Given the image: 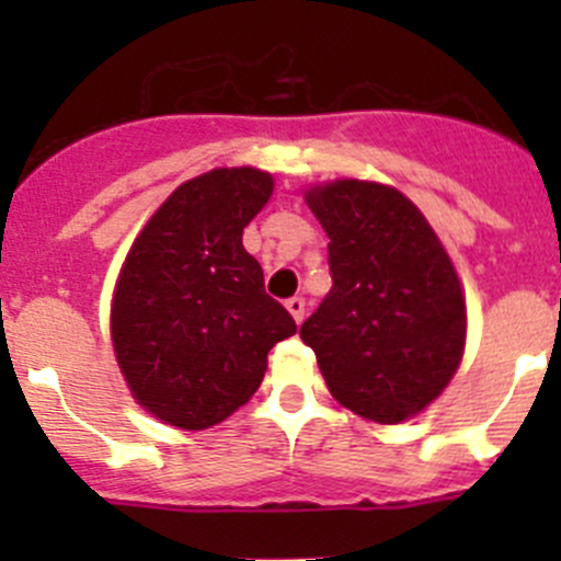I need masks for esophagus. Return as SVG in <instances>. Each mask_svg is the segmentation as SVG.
Instances as JSON below:
<instances>
[{
  "mask_svg": "<svg viewBox=\"0 0 561 561\" xmlns=\"http://www.w3.org/2000/svg\"><path fill=\"white\" fill-rule=\"evenodd\" d=\"M287 312H290L293 317H296V322L304 320V314H307V301H304V296H293L287 298Z\"/></svg>",
  "mask_w": 561,
  "mask_h": 561,
  "instance_id": "esophagus-1",
  "label": "esophagus"
}]
</instances>
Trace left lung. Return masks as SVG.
<instances>
[{"label": "left lung", "instance_id": "1", "mask_svg": "<svg viewBox=\"0 0 561 561\" xmlns=\"http://www.w3.org/2000/svg\"><path fill=\"white\" fill-rule=\"evenodd\" d=\"M328 233L331 290L301 325L339 404L401 423L456 375L467 309L454 263L393 186L333 181L307 192Z\"/></svg>", "mask_w": 561, "mask_h": 561}]
</instances>
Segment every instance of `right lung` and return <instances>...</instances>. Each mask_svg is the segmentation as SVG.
Returning <instances> with one entry per match:
<instances>
[{"instance_id":"1","label":"right lung","mask_w":561,"mask_h":561,"mask_svg":"<svg viewBox=\"0 0 561 561\" xmlns=\"http://www.w3.org/2000/svg\"><path fill=\"white\" fill-rule=\"evenodd\" d=\"M271 192L274 179L254 168L197 175L157 208L124 260L113 350L138 404L171 426L225 421L260 388L268 350L296 333L241 244Z\"/></svg>"}]
</instances>
